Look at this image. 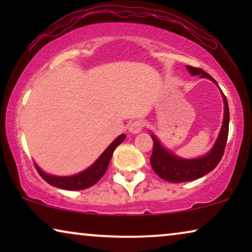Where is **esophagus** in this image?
Returning <instances> with one entry per match:
<instances>
[{
	"label": "esophagus",
	"instance_id": "34e87169",
	"mask_svg": "<svg viewBox=\"0 0 252 252\" xmlns=\"http://www.w3.org/2000/svg\"><path fill=\"white\" fill-rule=\"evenodd\" d=\"M144 125H146V123H144L142 119H135L133 123H130V125H129V132L133 133V134L140 133L141 130L143 129Z\"/></svg>",
	"mask_w": 252,
	"mask_h": 252
}]
</instances>
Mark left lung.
<instances>
[{
    "label": "left lung",
    "instance_id": "8db88e82",
    "mask_svg": "<svg viewBox=\"0 0 252 252\" xmlns=\"http://www.w3.org/2000/svg\"><path fill=\"white\" fill-rule=\"evenodd\" d=\"M187 68L191 74H199L201 78H208L213 82H216L215 79L202 68L189 66V65ZM222 97L223 103H225V115H223L222 127L216 144L206 156L197 158V159H181V158H178L174 155H172L170 151L164 149L156 137L151 135V139L154 141V147L153 154H151L150 157V164L154 172L158 177L170 182H185L196 180V179L201 178L203 175L208 174L209 172L215 170V167L221 160V157L225 153L229 128V109L227 98L223 95V93Z\"/></svg>",
    "mask_w": 252,
    "mask_h": 252
}]
</instances>
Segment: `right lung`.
<instances>
[{
	"label": "right lung",
	"mask_w": 252,
	"mask_h": 252,
	"mask_svg": "<svg viewBox=\"0 0 252 252\" xmlns=\"http://www.w3.org/2000/svg\"><path fill=\"white\" fill-rule=\"evenodd\" d=\"M125 137L126 136L124 134L117 137L91 167L77 175H72V177H55V175L44 173L43 171H41L37 167L36 164L34 165H35L37 173L41 175V178L49 185L54 186V187L66 189V190H81V189H86L94 186L105 174L110 160H111L113 151L125 140Z\"/></svg>",
	"instance_id": "right-lung-1"
}]
</instances>
